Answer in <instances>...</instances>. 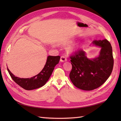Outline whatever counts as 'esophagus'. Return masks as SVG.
I'll return each instance as SVG.
<instances>
[{
	"instance_id": "esophagus-1",
	"label": "esophagus",
	"mask_w": 121,
	"mask_h": 121,
	"mask_svg": "<svg viewBox=\"0 0 121 121\" xmlns=\"http://www.w3.org/2000/svg\"><path fill=\"white\" fill-rule=\"evenodd\" d=\"M67 60V58H66V57H65V56H61L60 57V60L61 62H64L65 61H66Z\"/></svg>"
}]
</instances>
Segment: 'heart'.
<instances>
[{"label": "heart", "instance_id": "heart-1", "mask_svg": "<svg viewBox=\"0 0 121 121\" xmlns=\"http://www.w3.org/2000/svg\"><path fill=\"white\" fill-rule=\"evenodd\" d=\"M78 46L77 45H73L71 47H69V49L71 50H76L78 48Z\"/></svg>", "mask_w": 121, "mask_h": 121}]
</instances>
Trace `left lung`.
<instances>
[{"instance_id": "left-lung-1", "label": "left lung", "mask_w": 121, "mask_h": 121, "mask_svg": "<svg viewBox=\"0 0 121 121\" xmlns=\"http://www.w3.org/2000/svg\"><path fill=\"white\" fill-rule=\"evenodd\" d=\"M101 47L98 57L89 60L83 49L70 56L72 69L69 73L73 84L84 90H92L102 85L110 76L113 66L111 43L107 39L93 41Z\"/></svg>"}]
</instances>
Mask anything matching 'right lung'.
I'll return each mask as SVG.
<instances>
[{
	"mask_svg": "<svg viewBox=\"0 0 121 121\" xmlns=\"http://www.w3.org/2000/svg\"><path fill=\"white\" fill-rule=\"evenodd\" d=\"M60 56H48L46 64L38 74L30 78H20L14 76L8 68V71L11 78L17 85L25 90H31L44 85L48 81L56 65L59 63Z\"/></svg>",
	"mask_w": 121,
	"mask_h": 121,
	"instance_id": "add662e5",
	"label": "right lung"
}]
</instances>
